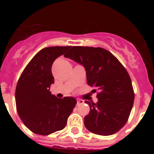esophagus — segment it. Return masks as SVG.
<instances>
[{
  "instance_id": "obj_1",
  "label": "esophagus",
  "mask_w": 154,
  "mask_h": 154,
  "mask_svg": "<svg viewBox=\"0 0 154 154\" xmlns=\"http://www.w3.org/2000/svg\"><path fill=\"white\" fill-rule=\"evenodd\" d=\"M76 101H77V106H80V105L83 104L84 101L82 99H76Z\"/></svg>"
}]
</instances>
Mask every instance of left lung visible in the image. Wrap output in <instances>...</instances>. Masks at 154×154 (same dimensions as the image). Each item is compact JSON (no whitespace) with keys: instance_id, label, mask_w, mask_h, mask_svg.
Masks as SVG:
<instances>
[{"instance_id":"1","label":"left lung","mask_w":154,"mask_h":154,"mask_svg":"<svg viewBox=\"0 0 154 154\" xmlns=\"http://www.w3.org/2000/svg\"><path fill=\"white\" fill-rule=\"evenodd\" d=\"M65 56L83 65L87 83L97 92V103L85 101L90 107L84 119L87 130L102 136L117 133L127 122L134 102L132 81L126 69L103 48L73 46Z\"/></svg>"}]
</instances>
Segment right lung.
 <instances>
[{
	"instance_id": "1",
	"label": "right lung",
	"mask_w": 154,
	"mask_h": 154,
	"mask_svg": "<svg viewBox=\"0 0 154 154\" xmlns=\"http://www.w3.org/2000/svg\"><path fill=\"white\" fill-rule=\"evenodd\" d=\"M72 46L45 48L32 58L21 73L15 90L16 108L24 124L31 132L46 136L63 130L75 106L72 97L58 99L49 92L54 83L51 66Z\"/></svg>"
}]
</instances>
